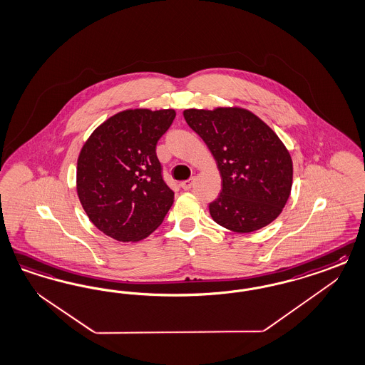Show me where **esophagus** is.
I'll list each match as a JSON object with an SVG mask.
<instances>
[{
    "instance_id": "1",
    "label": "esophagus",
    "mask_w": 365,
    "mask_h": 365,
    "mask_svg": "<svg viewBox=\"0 0 365 365\" xmlns=\"http://www.w3.org/2000/svg\"><path fill=\"white\" fill-rule=\"evenodd\" d=\"M193 182H195V177H192V178H189L187 181H182L181 184H180V187L184 189V190H188V189L192 188V185H193Z\"/></svg>"
}]
</instances>
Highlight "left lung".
<instances>
[{
  "label": "left lung",
  "instance_id": "1",
  "mask_svg": "<svg viewBox=\"0 0 365 365\" xmlns=\"http://www.w3.org/2000/svg\"><path fill=\"white\" fill-rule=\"evenodd\" d=\"M184 118L208 146L222 176V190L210 204L212 219L240 234L274 222L293 184V161L279 137L240 107L189 108Z\"/></svg>",
  "mask_w": 365,
  "mask_h": 365
}]
</instances>
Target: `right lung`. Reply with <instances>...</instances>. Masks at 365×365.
<instances>
[{"label":"right lung","mask_w":365,"mask_h":365,"mask_svg":"<svg viewBox=\"0 0 365 365\" xmlns=\"http://www.w3.org/2000/svg\"><path fill=\"white\" fill-rule=\"evenodd\" d=\"M173 108L125 110L108 118L83 145L76 190L95 227L118 242H138L164 222L175 193L155 154Z\"/></svg>","instance_id":"obj_1"}]
</instances>
